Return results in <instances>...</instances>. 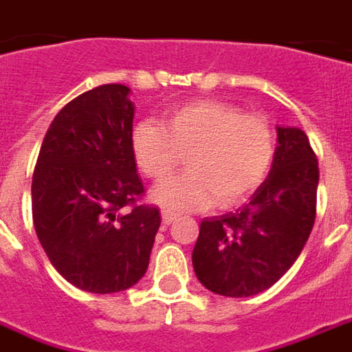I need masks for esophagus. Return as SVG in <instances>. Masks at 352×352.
<instances>
[{
    "instance_id": "esophagus-1",
    "label": "esophagus",
    "mask_w": 352,
    "mask_h": 352,
    "mask_svg": "<svg viewBox=\"0 0 352 352\" xmlns=\"http://www.w3.org/2000/svg\"><path fill=\"white\" fill-rule=\"evenodd\" d=\"M179 217V213H175V211H171V210H162V223L168 227V225H171L175 219Z\"/></svg>"
}]
</instances>
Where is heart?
Here are the masks:
<instances>
[{
    "mask_svg": "<svg viewBox=\"0 0 352 352\" xmlns=\"http://www.w3.org/2000/svg\"><path fill=\"white\" fill-rule=\"evenodd\" d=\"M276 151L274 129L261 114L223 100H190L166 112L162 124L139 122L131 152L142 175L164 181L186 156L188 171L160 184L154 201L177 210L232 208L269 175Z\"/></svg>",
    "mask_w": 352,
    "mask_h": 352,
    "instance_id": "obj_1",
    "label": "heart"
}]
</instances>
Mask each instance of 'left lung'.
Here are the masks:
<instances>
[{
    "instance_id": "obj_1",
    "label": "left lung",
    "mask_w": 352,
    "mask_h": 352,
    "mask_svg": "<svg viewBox=\"0 0 352 352\" xmlns=\"http://www.w3.org/2000/svg\"><path fill=\"white\" fill-rule=\"evenodd\" d=\"M280 146L250 204L204 219L194 272L225 297H250L276 284L296 263L316 217L318 158L297 127H278Z\"/></svg>"
}]
</instances>
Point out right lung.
<instances>
[{
    "label": "right lung",
    "mask_w": 352,
    "mask_h": 352,
    "mask_svg": "<svg viewBox=\"0 0 352 352\" xmlns=\"http://www.w3.org/2000/svg\"><path fill=\"white\" fill-rule=\"evenodd\" d=\"M122 83L70 100L51 122L32 177V219L49 261L72 286L116 294L144 276L160 211L142 204Z\"/></svg>",
    "instance_id": "right-lung-1"
}]
</instances>
